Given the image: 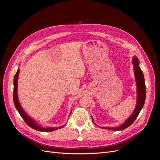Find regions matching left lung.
<instances>
[{"instance_id": "1", "label": "left lung", "mask_w": 160, "mask_h": 160, "mask_svg": "<svg viewBox=\"0 0 160 160\" xmlns=\"http://www.w3.org/2000/svg\"><path fill=\"white\" fill-rule=\"evenodd\" d=\"M132 64L134 66V72L135 75L136 82H137V97L138 98H137V106H136V108L134 111L132 112V113L131 114V115L126 120V121L121 126L118 127H115V128L102 127V128L109 129L114 131H122V130L127 128L129 126H131L134 122L135 119H137V117L138 116L141 109L143 108L144 102H145V99H146V94L144 76L142 71L141 70V69L139 67L138 59L136 57H133L132 58ZM92 121L93 122V119H92ZM93 123L95 122H93Z\"/></svg>"}]
</instances>
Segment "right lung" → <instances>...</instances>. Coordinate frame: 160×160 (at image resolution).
<instances>
[{"mask_svg":"<svg viewBox=\"0 0 160 160\" xmlns=\"http://www.w3.org/2000/svg\"><path fill=\"white\" fill-rule=\"evenodd\" d=\"M20 72V70L18 69L17 71V72L16 73L14 78V93H13V100H14V103L16 109L18 111V113H20V116L22 117V119L24 120L26 123L27 125L30 127L31 128L36 130V131H42V132H51L55 131V130L61 128L63 127V126L59 127H52V128H45L43 127H41L39 125H38V123L34 121L32 118L29 117L28 114L26 113V112L23 111L22 109V106L19 102L18 98V93H17V87H18V75ZM72 112V111H71Z\"/></svg>","mask_w":160,"mask_h":160,"instance_id":"1","label":"right lung"}]
</instances>
